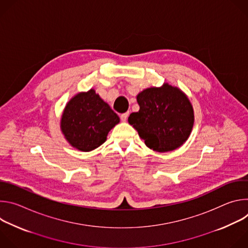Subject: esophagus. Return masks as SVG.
<instances>
[{
    "label": "esophagus",
    "instance_id": "esophagus-1",
    "mask_svg": "<svg viewBox=\"0 0 248 248\" xmlns=\"http://www.w3.org/2000/svg\"><path fill=\"white\" fill-rule=\"evenodd\" d=\"M128 115H129L128 112H126V113H124V114H122V115H121V120H122L123 122H126Z\"/></svg>",
    "mask_w": 248,
    "mask_h": 248
}]
</instances>
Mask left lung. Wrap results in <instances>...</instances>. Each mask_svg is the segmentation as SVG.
<instances>
[{
  "label": "left lung",
  "mask_w": 248,
  "mask_h": 248,
  "mask_svg": "<svg viewBox=\"0 0 248 248\" xmlns=\"http://www.w3.org/2000/svg\"><path fill=\"white\" fill-rule=\"evenodd\" d=\"M139 111L130 114L128 124L134 127L145 145L157 152H170L188 139L194 111L186 94L164 83L149 87L136 96Z\"/></svg>",
  "instance_id": "left-lung-1"
}]
</instances>
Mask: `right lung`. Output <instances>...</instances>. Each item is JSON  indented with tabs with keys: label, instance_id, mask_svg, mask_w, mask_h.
Returning a JSON list of instances; mask_svg holds the SVG:
<instances>
[{
	"label": "right lung",
	"instance_id": "right-lung-1",
	"mask_svg": "<svg viewBox=\"0 0 248 248\" xmlns=\"http://www.w3.org/2000/svg\"><path fill=\"white\" fill-rule=\"evenodd\" d=\"M119 123V116L94 89H90L77 93L66 103L60 127L70 146L89 152L102 145Z\"/></svg>",
	"mask_w": 248,
	"mask_h": 248
}]
</instances>
